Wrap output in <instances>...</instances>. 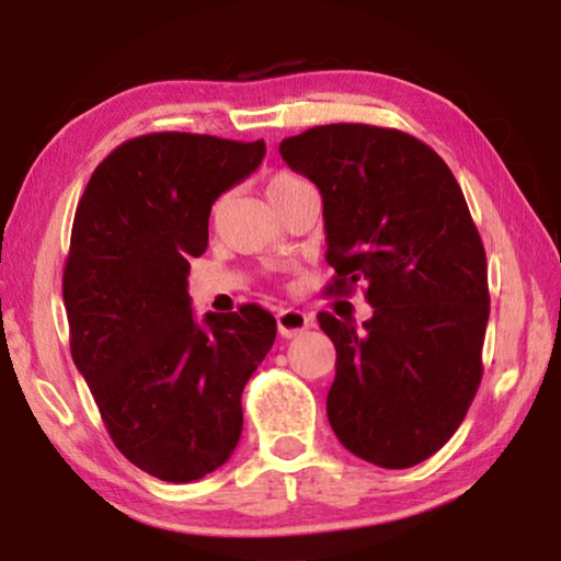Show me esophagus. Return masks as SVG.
<instances>
[{"instance_id":"1","label":"esophagus","mask_w":561,"mask_h":561,"mask_svg":"<svg viewBox=\"0 0 561 561\" xmlns=\"http://www.w3.org/2000/svg\"><path fill=\"white\" fill-rule=\"evenodd\" d=\"M278 332L280 336H286V340H290V336H298L304 334L306 329L311 327V317L309 313L298 311V309H280L278 311Z\"/></svg>"}]
</instances>
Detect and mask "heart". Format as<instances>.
Listing matches in <instances>:
<instances>
[{"mask_svg":"<svg viewBox=\"0 0 561 561\" xmlns=\"http://www.w3.org/2000/svg\"><path fill=\"white\" fill-rule=\"evenodd\" d=\"M301 183H306V181L296 179V175H290V173L273 175V179L267 181V198H278V196L286 194V191L301 186Z\"/></svg>","mask_w":561,"mask_h":561,"instance_id":"heart-1","label":"heart"}]
</instances>
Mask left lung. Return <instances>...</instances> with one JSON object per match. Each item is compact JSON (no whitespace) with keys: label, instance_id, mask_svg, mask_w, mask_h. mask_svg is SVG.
Segmentation results:
<instances>
[{"label":"left lung","instance_id":"left-lung-1","mask_svg":"<svg viewBox=\"0 0 561 561\" xmlns=\"http://www.w3.org/2000/svg\"><path fill=\"white\" fill-rule=\"evenodd\" d=\"M280 156L321 191L336 273L327 290L363 283L373 306L363 332L317 317L336 347L329 424L365 462H424L482 380L488 260L462 188L428 145L390 127H311L283 140Z\"/></svg>","mask_w":561,"mask_h":561}]
</instances>
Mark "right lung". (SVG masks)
<instances>
[{"instance_id":"add662e5","label":"right lung","mask_w":561,"mask_h":561,"mask_svg":"<svg viewBox=\"0 0 561 561\" xmlns=\"http://www.w3.org/2000/svg\"><path fill=\"white\" fill-rule=\"evenodd\" d=\"M263 156V140L140 135L96 165L76 206L64 271L73 363L117 449L158 480H198L232 457L244 382L275 342L257 304L196 321L186 290L211 204Z\"/></svg>"}]
</instances>
